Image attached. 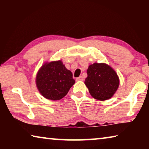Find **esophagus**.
Returning <instances> with one entry per match:
<instances>
[{"mask_svg":"<svg viewBox=\"0 0 149 149\" xmlns=\"http://www.w3.org/2000/svg\"><path fill=\"white\" fill-rule=\"evenodd\" d=\"M76 81H84V77L82 76H79V77L76 78Z\"/></svg>","mask_w":149,"mask_h":149,"instance_id":"obj_1","label":"esophagus"}]
</instances>
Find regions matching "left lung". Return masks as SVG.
Here are the masks:
<instances>
[{
    "label": "left lung",
    "mask_w": 149,
    "mask_h": 149,
    "mask_svg": "<svg viewBox=\"0 0 149 149\" xmlns=\"http://www.w3.org/2000/svg\"><path fill=\"white\" fill-rule=\"evenodd\" d=\"M85 84L91 95L99 100L110 99L116 91L120 79L114 69L104 63H94L88 68Z\"/></svg>",
    "instance_id": "left-lung-1"
}]
</instances>
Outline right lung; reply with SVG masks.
<instances>
[{"label": "right lung", "mask_w": 149, "mask_h": 149, "mask_svg": "<svg viewBox=\"0 0 149 149\" xmlns=\"http://www.w3.org/2000/svg\"><path fill=\"white\" fill-rule=\"evenodd\" d=\"M72 76V72L66 69L61 60L46 62L37 72L36 85L45 98L60 100L75 84Z\"/></svg>", "instance_id": "1"}]
</instances>
